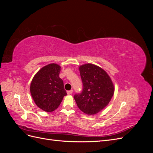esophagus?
I'll list each match as a JSON object with an SVG mask.
<instances>
[{"label": "esophagus", "mask_w": 153, "mask_h": 153, "mask_svg": "<svg viewBox=\"0 0 153 153\" xmlns=\"http://www.w3.org/2000/svg\"><path fill=\"white\" fill-rule=\"evenodd\" d=\"M73 93V90H70V91H67V94H68V95H70V94H71Z\"/></svg>", "instance_id": "1"}]
</instances>
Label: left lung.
I'll use <instances>...</instances> for the list:
<instances>
[{
  "mask_svg": "<svg viewBox=\"0 0 153 153\" xmlns=\"http://www.w3.org/2000/svg\"><path fill=\"white\" fill-rule=\"evenodd\" d=\"M84 85L80 94L74 96L78 107L87 115H94L108 105L114 94L112 79L103 69L93 64L79 66Z\"/></svg>",
  "mask_w": 153,
  "mask_h": 153,
  "instance_id": "left-lung-1",
  "label": "left lung"
}]
</instances>
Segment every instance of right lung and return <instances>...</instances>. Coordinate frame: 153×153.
<instances>
[{
  "instance_id": "right-lung-1",
  "label": "right lung",
  "mask_w": 153,
  "mask_h": 153,
  "mask_svg": "<svg viewBox=\"0 0 153 153\" xmlns=\"http://www.w3.org/2000/svg\"><path fill=\"white\" fill-rule=\"evenodd\" d=\"M61 67L52 63L41 68L31 82L30 91L36 105L47 112L57 109L67 94L59 77Z\"/></svg>"
}]
</instances>
